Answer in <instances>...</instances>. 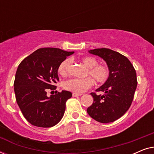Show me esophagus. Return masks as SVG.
Segmentation results:
<instances>
[{"mask_svg": "<svg viewBox=\"0 0 154 154\" xmlns=\"http://www.w3.org/2000/svg\"><path fill=\"white\" fill-rule=\"evenodd\" d=\"M72 95L73 97H79V96H81L82 94H78V93H75V92H73Z\"/></svg>", "mask_w": 154, "mask_h": 154, "instance_id": "obj_1", "label": "esophagus"}]
</instances>
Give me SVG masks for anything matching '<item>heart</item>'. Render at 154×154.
Segmentation results:
<instances>
[{"mask_svg":"<svg viewBox=\"0 0 154 154\" xmlns=\"http://www.w3.org/2000/svg\"><path fill=\"white\" fill-rule=\"evenodd\" d=\"M79 61L87 69L85 71V76L84 79H69L63 83V87L65 90L81 94L89 89L93 85V80L98 84H103L108 80L109 77V67L105 64H98V60L91 56H85L80 58ZM71 61L66 59L59 65L58 72L60 75H66L68 72Z\"/></svg>","mask_w":154,"mask_h":154,"instance_id":"1","label":"heart"}]
</instances>
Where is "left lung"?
I'll use <instances>...</instances> for the list:
<instances>
[{"label": "left lung", "mask_w": 154, "mask_h": 154, "mask_svg": "<svg viewBox=\"0 0 154 154\" xmlns=\"http://www.w3.org/2000/svg\"><path fill=\"white\" fill-rule=\"evenodd\" d=\"M89 52L102 58L110 73L104 84L96 90L104 94L90 93L94 102L87 112L100 123H111L123 116L132 104L137 85L135 69L126 57L112 50L97 48Z\"/></svg>", "instance_id": "8db88e82"}]
</instances>
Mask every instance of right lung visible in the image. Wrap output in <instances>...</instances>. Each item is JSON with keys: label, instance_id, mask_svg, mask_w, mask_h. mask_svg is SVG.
Segmentation results:
<instances>
[{"label": "right lung", "instance_id": "add662e5", "mask_svg": "<svg viewBox=\"0 0 154 154\" xmlns=\"http://www.w3.org/2000/svg\"><path fill=\"white\" fill-rule=\"evenodd\" d=\"M73 53L60 48H40L19 65L14 82L16 101L31 125L50 128L62 119L66 102L72 93L62 90L49 97L47 91L56 89L59 65Z\"/></svg>", "mask_w": 154, "mask_h": 154}]
</instances>
